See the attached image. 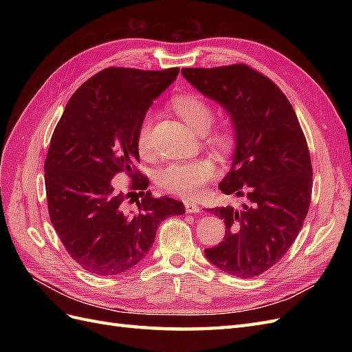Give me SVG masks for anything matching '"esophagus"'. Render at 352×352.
<instances>
[{
	"instance_id": "34e87169",
	"label": "esophagus",
	"mask_w": 352,
	"mask_h": 352,
	"mask_svg": "<svg viewBox=\"0 0 352 352\" xmlns=\"http://www.w3.org/2000/svg\"><path fill=\"white\" fill-rule=\"evenodd\" d=\"M185 208L186 212H201L199 204H197L194 201H185Z\"/></svg>"
}]
</instances>
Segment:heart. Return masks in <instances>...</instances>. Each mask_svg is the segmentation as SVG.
<instances>
[{"mask_svg": "<svg viewBox=\"0 0 352 352\" xmlns=\"http://www.w3.org/2000/svg\"><path fill=\"white\" fill-rule=\"evenodd\" d=\"M172 109L182 117V120L192 127L197 132H204L208 129L214 113L210 104L197 94H185L172 100ZM153 126L154 119L151 114H146L138 131V151L142 157H150L154 153L153 146ZM208 141L214 145L225 148L229 145V133L225 131H217L208 136ZM216 166L210 158L197 160H179V162L168 163L158 172L157 182L163 189L182 197L192 198L201 194L202 188L214 177Z\"/></svg>", "mask_w": 352, "mask_h": 352, "instance_id": "obj_1", "label": "heart"}]
</instances>
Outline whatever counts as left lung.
I'll return each instance as SVG.
<instances>
[{
    "instance_id": "1",
    "label": "left lung",
    "mask_w": 352,
    "mask_h": 352,
    "mask_svg": "<svg viewBox=\"0 0 352 352\" xmlns=\"http://www.w3.org/2000/svg\"><path fill=\"white\" fill-rule=\"evenodd\" d=\"M184 78L229 114L235 151L219 189L245 197L239 208H211L225 220V241L204 250L221 272L250 279L291 248L311 201L313 168L300 122L285 94L245 65L182 69Z\"/></svg>"
}]
</instances>
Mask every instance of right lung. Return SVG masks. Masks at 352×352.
I'll return each mask as SVG.
<instances>
[{"mask_svg": "<svg viewBox=\"0 0 352 352\" xmlns=\"http://www.w3.org/2000/svg\"><path fill=\"white\" fill-rule=\"evenodd\" d=\"M177 74L179 67L105 69L72 95L56 126L44 166L50 220L85 270L132 269L151 250L160 223L185 212L177 199L151 197L150 180L135 168L140 126ZM119 173L134 179L131 193L112 180ZM133 193L138 207L129 210L125 198Z\"/></svg>", "mask_w": 352, "mask_h": 352, "instance_id": "right-lung-1", "label": "right lung"}]
</instances>
